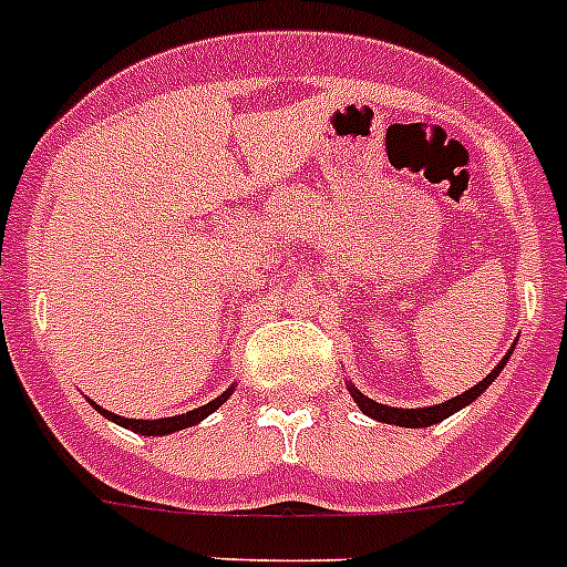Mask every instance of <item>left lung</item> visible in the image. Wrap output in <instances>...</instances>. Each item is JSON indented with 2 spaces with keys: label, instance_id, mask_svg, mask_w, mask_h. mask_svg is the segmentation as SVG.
Here are the masks:
<instances>
[{
  "label": "left lung",
  "instance_id": "1",
  "mask_svg": "<svg viewBox=\"0 0 567 567\" xmlns=\"http://www.w3.org/2000/svg\"><path fill=\"white\" fill-rule=\"evenodd\" d=\"M511 353H514V348H511L505 357H502L499 365L494 368V371L488 373V377L482 379V382H476L474 388H467L465 393H460V396H454V400L442 402V405H427V408H391V405H382V402H373L371 396H365V393L359 391L353 382H344L348 385V391H351L353 402L359 405V411L365 413V416H371V420L377 422H385V425H400V427H431L436 425V422L447 420V416H454L456 411H462L465 405H471V402L476 400V396H482V393L488 391V385L494 382L496 377L502 373V368L508 365Z\"/></svg>",
  "mask_w": 567,
  "mask_h": 567
}]
</instances>
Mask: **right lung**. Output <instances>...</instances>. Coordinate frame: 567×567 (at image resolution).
<instances>
[{
	"label": "right lung",
	"mask_w": 567,
	"mask_h": 567,
	"mask_svg": "<svg viewBox=\"0 0 567 567\" xmlns=\"http://www.w3.org/2000/svg\"><path fill=\"white\" fill-rule=\"evenodd\" d=\"M234 388L236 385H230L228 391L219 393V396H216V400H210L208 405H199V408H194V411H188V413H179V416H165V420H125V416H120V413H111V411H105V408H100L96 402H91V400H87V402H91V405L96 408V411H100L105 420L116 422V425L127 427V431L142 433V436H167V433L185 431V427L199 425L205 416H210L214 411H219V408L228 402L230 393H234Z\"/></svg>",
	"instance_id": "1"
}]
</instances>
